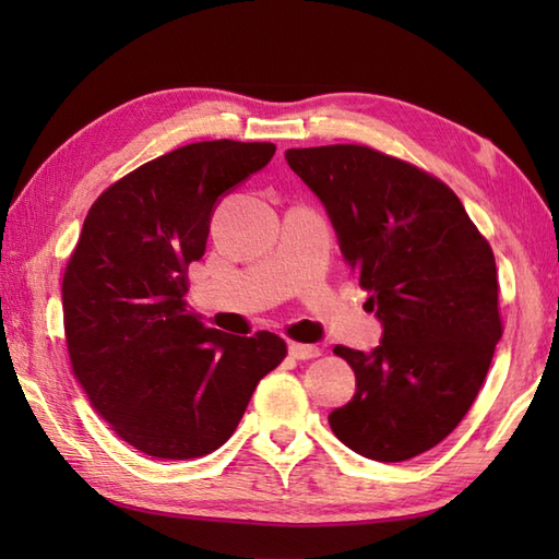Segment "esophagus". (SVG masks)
<instances>
[{"instance_id":"34e87169","label":"esophagus","mask_w":559,"mask_h":559,"mask_svg":"<svg viewBox=\"0 0 559 559\" xmlns=\"http://www.w3.org/2000/svg\"><path fill=\"white\" fill-rule=\"evenodd\" d=\"M288 353L293 355L295 360H312V358H319V355H322V350H319L317 346H307V343H290Z\"/></svg>"}]
</instances>
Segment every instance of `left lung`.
<instances>
[{
    "label": "left lung",
    "mask_w": 559,
    "mask_h": 559,
    "mask_svg": "<svg viewBox=\"0 0 559 559\" xmlns=\"http://www.w3.org/2000/svg\"><path fill=\"white\" fill-rule=\"evenodd\" d=\"M341 252L384 324L372 353L336 346L358 391L329 415L343 444L406 461L442 442L476 401L502 338L490 242L435 175L358 144L290 148Z\"/></svg>",
    "instance_id": "left-lung-1"
}]
</instances>
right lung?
I'll list each match as a JSON object with an SVG mask.
<instances>
[{
    "instance_id": "obj_1",
    "label": "right lung",
    "mask_w": 559,
    "mask_h": 559,
    "mask_svg": "<svg viewBox=\"0 0 559 559\" xmlns=\"http://www.w3.org/2000/svg\"><path fill=\"white\" fill-rule=\"evenodd\" d=\"M269 141H199L153 158L93 201L62 281L71 372L117 437L153 459L228 442L286 341L230 336L187 310L213 204L264 168Z\"/></svg>"
}]
</instances>
